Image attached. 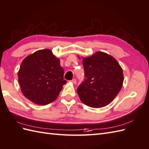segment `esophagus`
I'll return each instance as SVG.
<instances>
[{
  "label": "esophagus",
  "mask_w": 149,
  "mask_h": 149,
  "mask_svg": "<svg viewBox=\"0 0 149 149\" xmlns=\"http://www.w3.org/2000/svg\"><path fill=\"white\" fill-rule=\"evenodd\" d=\"M71 82L72 83H74V84H76V83H77V79H72V80H71Z\"/></svg>",
  "instance_id": "34e87169"
}]
</instances>
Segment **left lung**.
I'll return each instance as SVG.
<instances>
[{
	"instance_id": "8db88e82",
	"label": "left lung",
	"mask_w": 149,
	"mask_h": 149,
	"mask_svg": "<svg viewBox=\"0 0 149 149\" xmlns=\"http://www.w3.org/2000/svg\"><path fill=\"white\" fill-rule=\"evenodd\" d=\"M85 79L77 88L81 101L91 107L107 106L117 96L123 83V70L113 57L98 52L83 59Z\"/></svg>"
}]
</instances>
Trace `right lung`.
<instances>
[{"mask_svg": "<svg viewBox=\"0 0 149 149\" xmlns=\"http://www.w3.org/2000/svg\"><path fill=\"white\" fill-rule=\"evenodd\" d=\"M17 75L23 95L41 106L55 100L66 83L59 59L49 49L38 50L25 58Z\"/></svg>", "mask_w": 149, "mask_h": 149, "instance_id": "obj_1", "label": "right lung"}]
</instances>
